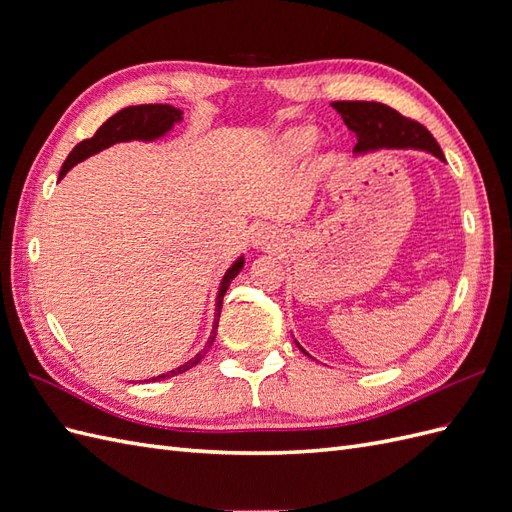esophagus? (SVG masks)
I'll return each mask as SVG.
<instances>
[{
  "instance_id": "esophagus-1",
  "label": "esophagus",
  "mask_w": 512,
  "mask_h": 512,
  "mask_svg": "<svg viewBox=\"0 0 512 512\" xmlns=\"http://www.w3.org/2000/svg\"><path fill=\"white\" fill-rule=\"evenodd\" d=\"M254 243H256V247H262V250H269V247L273 245V237L269 235L267 230H258Z\"/></svg>"
}]
</instances>
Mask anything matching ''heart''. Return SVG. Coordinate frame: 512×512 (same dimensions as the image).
Instances as JSON below:
<instances>
[{"label":"heart","instance_id":"b5f03b06","mask_svg":"<svg viewBox=\"0 0 512 512\" xmlns=\"http://www.w3.org/2000/svg\"><path fill=\"white\" fill-rule=\"evenodd\" d=\"M314 141H316V132L312 128H305V126L290 128L280 138V149L282 153H286V156L297 158V156H303L305 151H309Z\"/></svg>","mask_w":512,"mask_h":512}]
</instances>
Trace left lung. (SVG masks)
I'll list each match as a JSON object with an SVG mask.
<instances>
[{
    "instance_id": "left-lung-1",
    "label": "left lung",
    "mask_w": 512,
    "mask_h": 512,
    "mask_svg": "<svg viewBox=\"0 0 512 512\" xmlns=\"http://www.w3.org/2000/svg\"><path fill=\"white\" fill-rule=\"evenodd\" d=\"M342 115L348 130L356 134L354 153L374 151L382 147H412L425 149L433 156L444 160V153L431 132L410 117L397 113L395 108L382 102H365V100H339L331 104ZM305 352V350H303Z\"/></svg>"
}]
</instances>
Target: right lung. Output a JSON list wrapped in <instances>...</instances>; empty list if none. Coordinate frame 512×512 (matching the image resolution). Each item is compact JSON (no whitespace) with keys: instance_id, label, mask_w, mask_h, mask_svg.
Segmentation results:
<instances>
[{"instance_id":"right-lung-1","label":"right lung","mask_w":512,"mask_h":512,"mask_svg":"<svg viewBox=\"0 0 512 512\" xmlns=\"http://www.w3.org/2000/svg\"><path fill=\"white\" fill-rule=\"evenodd\" d=\"M177 121H181V111H179V108H175V106H170V104H141V106H128V108H123V111L115 113L111 119H106L94 136L85 138V141H81L79 145H76V147L70 151V156L66 158L64 166H61V170H59V179L64 177L74 164H79L81 160H85V158H89V156H94V153H98V151H102V149H106V147H111V145L121 143V141H153V138H158V136L166 134L170 128L175 126ZM241 267H243V256L235 262V265H232V267L226 271L224 280H222V284H220L218 301H215V312H218V314H215L213 335L209 337V342H207L205 350L198 352V354L194 356V359H190L188 363H183L181 367H177V369H173V371H168V374H164V376H158V380H160V378H170V376L183 374V371H188V369H192L194 365H198L200 359H203V356L207 354V350L211 348L213 339H215V327H218V322H220V312H222L224 294H226L230 282L235 280V277L239 275ZM153 380H156V378H153Z\"/></svg>"}]
</instances>
